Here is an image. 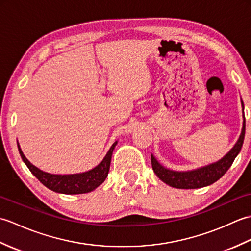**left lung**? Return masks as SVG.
Returning a JSON list of instances; mask_svg holds the SVG:
<instances>
[{"instance_id":"obj_1","label":"left lung","mask_w":251,"mask_h":251,"mask_svg":"<svg viewBox=\"0 0 251 251\" xmlns=\"http://www.w3.org/2000/svg\"><path fill=\"white\" fill-rule=\"evenodd\" d=\"M241 101L243 108V127L241 135H239V138L235 145H234V147L225 156L219 159V161L206 165V166L199 167L192 170H185V172H177V170L164 167L155 158V156L151 154L152 168L157 177L161 179L164 183H166L176 189L204 188V186L210 185L219 180L222 176L227 172V169L231 167L234 159L238 155V153L241 152V149L244 143L246 121H245L244 114V102L242 99Z\"/></svg>"}]
</instances>
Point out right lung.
Returning <instances> with one entry per match:
<instances>
[{"instance_id": "right-lung-1", "label": "right lung", "mask_w": 251, "mask_h": 251, "mask_svg": "<svg viewBox=\"0 0 251 251\" xmlns=\"http://www.w3.org/2000/svg\"><path fill=\"white\" fill-rule=\"evenodd\" d=\"M17 145L20 156L23 158L24 163L26 165V167L30 169V172L33 174L35 177L40 180V182L43 183L46 188H49L50 190L54 192H57V193L62 194H83L94 191L96 188H98L100 184H102V182H104L105 178L108 177L111 157L112 154H113L114 148L117 145V141H115L113 145L111 146L110 150L105 154L104 158L101 161V163L97 165V166L88 170V172L70 175H55L43 172V170L37 168L33 164H31L28 161V158L25 156V154L21 151L18 142Z\"/></svg>"}]
</instances>
